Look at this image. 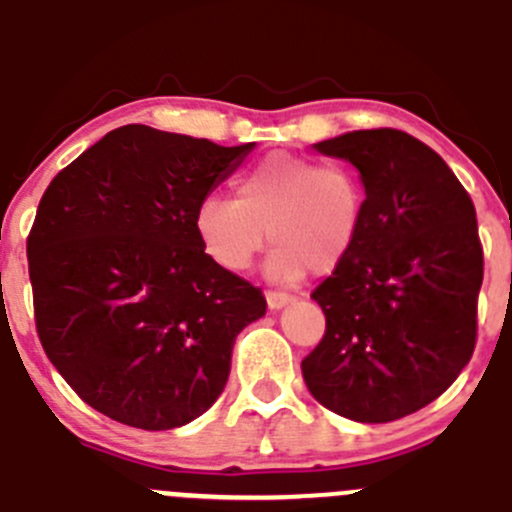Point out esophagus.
<instances>
[{
  "instance_id": "obj_1",
  "label": "esophagus",
  "mask_w": 512,
  "mask_h": 512,
  "mask_svg": "<svg viewBox=\"0 0 512 512\" xmlns=\"http://www.w3.org/2000/svg\"><path fill=\"white\" fill-rule=\"evenodd\" d=\"M290 302H295V297L287 295V292H267V307H270V310H282V307H287Z\"/></svg>"
}]
</instances>
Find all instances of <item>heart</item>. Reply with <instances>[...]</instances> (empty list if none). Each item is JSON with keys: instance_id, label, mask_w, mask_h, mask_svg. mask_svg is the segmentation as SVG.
I'll use <instances>...</instances> for the list:
<instances>
[{"instance_id": "1", "label": "heart", "mask_w": 512, "mask_h": 512, "mask_svg": "<svg viewBox=\"0 0 512 512\" xmlns=\"http://www.w3.org/2000/svg\"><path fill=\"white\" fill-rule=\"evenodd\" d=\"M365 192L347 167L310 157L270 155L235 180V200L207 197L195 212V232L215 265L242 272L255 262L267 235L275 245L267 272L297 282L330 275L352 252Z\"/></svg>"}]
</instances>
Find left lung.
<instances>
[{
  "label": "left lung",
  "mask_w": 512,
  "mask_h": 512,
  "mask_svg": "<svg viewBox=\"0 0 512 512\" xmlns=\"http://www.w3.org/2000/svg\"><path fill=\"white\" fill-rule=\"evenodd\" d=\"M365 187L347 260L312 292L325 335L302 360L307 390L355 423H390L445 393L470 362L483 247L475 207L443 157L400 130L317 142Z\"/></svg>",
  "instance_id": "8db88e82"
}]
</instances>
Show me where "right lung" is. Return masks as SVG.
Segmentation results:
<instances>
[{
	"mask_svg": "<svg viewBox=\"0 0 512 512\" xmlns=\"http://www.w3.org/2000/svg\"><path fill=\"white\" fill-rule=\"evenodd\" d=\"M252 150L124 124L49 182L27 240L34 320L89 408L172 430L222 395L267 302L207 257L195 212Z\"/></svg>",
	"mask_w": 512,
	"mask_h": 512,
	"instance_id": "add662e5",
	"label": "right lung"
}]
</instances>
